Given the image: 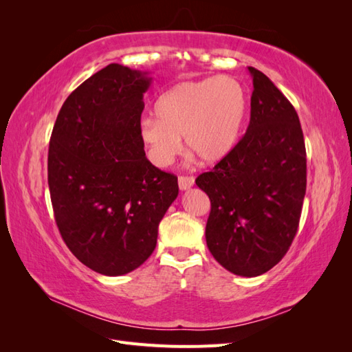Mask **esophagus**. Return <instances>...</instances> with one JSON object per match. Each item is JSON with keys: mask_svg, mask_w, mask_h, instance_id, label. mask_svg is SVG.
<instances>
[{"mask_svg": "<svg viewBox=\"0 0 352 352\" xmlns=\"http://www.w3.org/2000/svg\"><path fill=\"white\" fill-rule=\"evenodd\" d=\"M177 184L180 190H186L190 186H194V177L192 176H179Z\"/></svg>", "mask_w": 352, "mask_h": 352, "instance_id": "esophagus-1", "label": "esophagus"}]
</instances>
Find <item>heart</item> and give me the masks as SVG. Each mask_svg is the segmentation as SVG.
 <instances>
[{
    "label": "heart",
    "mask_w": 352,
    "mask_h": 352,
    "mask_svg": "<svg viewBox=\"0 0 352 352\" xmlns=\"http://www.w3.org/2000/svg\"><path fill=\"white\" fill-rule=\"evenodd\" d=\"M247 111V92L230 76L177 83L155 102L157 119H142L140 138L155 166L173 162L182 136L202 162L214 164L235 150Z\"/></svg>",
    "instance_id": "obj_1"
}]
</instances>
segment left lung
Instances as JSON below:
<instances>
[{"label":"left lung","mask_w":352,"mask_h":352,"mask_svg":"<svg viewBox=\"0 0 352 352\" xmlns=\"http://www.w3.org/2000/svg\"><path fill=\"white\" fill-rule=\"evenodd\" d=\"M242 140L197 185L211 202L210 252L233 274L254 278L278 264L300 225L307 188L304 135L294 105L260 70Z\"/></svg>","instance_id":"obj_1"}]
</instances>
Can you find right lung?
Wrapping results in <instances>:
<instances>
[{
	"instance_id": "add662e5",
	"label": "right lung",
	"mask_w": 352,
	"mask_h": 352,
	"mask_svg": "<svg viewBox=\"0 0 352 352\" xmlns=\"http://www.w3.org/2000/svg\"><path fill=\"white\" fill-rule=\"evenodd\" d=\"M146 72L111 63L74 89L57 116L48 186L63 241L105 276L129 273L153 254L177 177L145 157L140 138Z\"/></svg>"
}]
</instances>
